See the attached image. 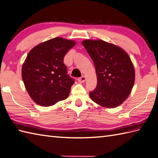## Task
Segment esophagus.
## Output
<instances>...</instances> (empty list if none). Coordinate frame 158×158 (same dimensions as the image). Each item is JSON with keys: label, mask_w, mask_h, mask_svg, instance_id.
I'll list each match as a JSON object with an SVG mask.
<instances>
[{"label": "esophagus", "mask_w": 158, "mask_h": 158, "mask_svg": "<svg viewBox=\"0 0 158 158\" xmlns=\"http://www.w3.org/2000/svg\"><path fill=\"white\" fill-rule=\"evenodd\" d=\"M78 81L80 83H84L85 81H86V77L85 76H82L81 78H79L78 79Z\"/></svg>", "instance_id": "esophagus-1"}]
</instances>
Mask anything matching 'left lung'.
<instances>
[{
	"mask_svg": "<svg viewBox=\"0 0 158 158\" xmlns=\"http://www.w3.org/2000/svg\"><path fill=\"white\" fill-rule=\"evenodd\" d=\"M94 62L97 86L89 93L99 106L115 108L127 100L135 80V71L129 55L123 48L102 40L82 42Z\"/></svg>",
	"mask_w": 158,
	"mask_h": 158,
	"instance_id": "1",
	"label": "left lung"
}]
</instances>
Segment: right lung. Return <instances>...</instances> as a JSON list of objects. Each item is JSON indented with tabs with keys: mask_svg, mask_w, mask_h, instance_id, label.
Segmentation results:
<instances>
[{
	"mask_svg": "<svg viewBox=\"0 0 158 158\" xmlns=\"http://www.w3.org/2000/svg\"><path fill=\"white\" fill-rule=\"evenodd\" d=\"M76 42L56 37L31 49L22 65V76L27 92L41 106H53L68 98L74 80L67 74L64 58Z\"/></svg>",
	"mask_w": 158,
	"mask_h": 158,
	"instance_id": "obj_1",
	"label": "right lung"
}]
</instances>
